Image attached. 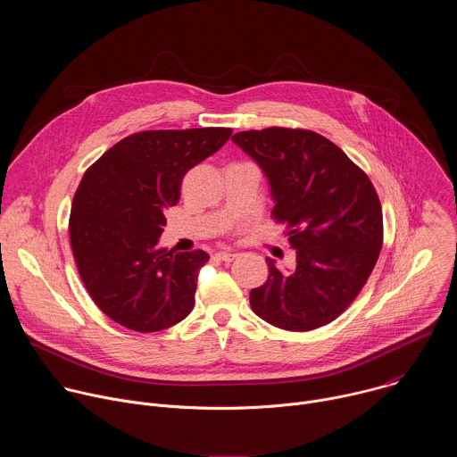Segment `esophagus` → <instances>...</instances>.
I'll list each match as a JSON object with an SVG mask.
<instances>
[{"label": "esophagus", "instance_id": "1", "mask_svg": "<svg viewBox=\"0 0 457 457\" xmlns=\"http://www.w3.org/2000/svg\"><path fill=\"white\" fill-rule=\"evenodd\" d=\"M215 256H217L219 260H224V262H229V260H233V258L237 256V253H235V251H229V249H224V251L215 253Z\"/></svg>", "mask_w": 457, "mask_h": 457}]
</instances>
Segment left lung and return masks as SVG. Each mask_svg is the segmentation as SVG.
<instances>
[{"label": "left lung", "mask_w": 457, "mask_h": 457, "mask_svg": "<svg viewBox=\"0 0 457 457\" xmlns=\"http://www.w3.org/2000/svg\"><path fill=\"white\" fill-rule=\"evenodd\" d=\"M240 146L270 180L273 219L287 226L296 268L277 270L249 293L275 328L312 331L337 320L370 277L383 244L378 193L335 143L311 129L271 126L238 132Z\"/></svg>", "instance_id": "obj_1"}]
</instances>
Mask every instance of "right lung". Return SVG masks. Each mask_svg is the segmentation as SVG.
Wrapping results in <instances>:
<instances>
[{"label": "right lung", "mask_w": 457, "mask_h": 457, "mask_svg": "<svg viewBox=\"0 0 457 457\" xmlns=\"http://www.w3.org/2000/svg\"><path fill=\"white\" fill-rule=\"evenodd\" d=\"M231 137V128L148 129L104 152L83 175L71 212V244L96 305L137 333L184 320L195 303L203 249H159L182 177Z\"/></svg>", "instance_id": "add662e5"}]
</instances>
